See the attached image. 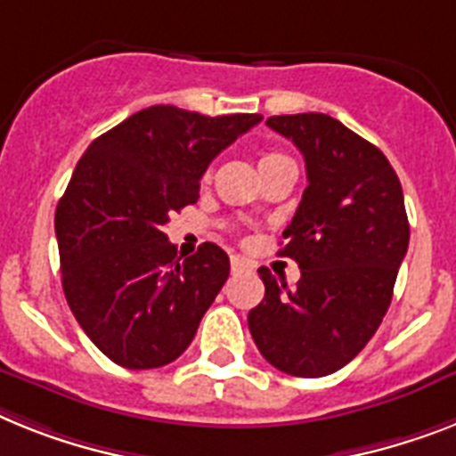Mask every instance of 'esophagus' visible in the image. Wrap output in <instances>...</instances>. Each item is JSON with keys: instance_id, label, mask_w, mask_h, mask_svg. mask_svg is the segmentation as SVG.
Instances as JSON below:
<instances>
[{"instance_id": "esophagus-1", "label": "esophagus", "mask_w": 456, "mask_h": 456, "mask_svg": "<svg viewBox=\"0 0 456 456\" xmlns=\"http://www.w3.org/2000/svg\"><path fill=\"white\" fill-rule=\"evenodd\" d=\"M248 266V262L239 255H232V271H243Z\"/></svg>"}]
</instances>
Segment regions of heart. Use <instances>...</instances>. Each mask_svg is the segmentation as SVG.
Segmentation results:
<instances>
[{
  "instance_id": "b5f03b06",
  "label": "heart",
  "mask_w": 456,
  "mask_h": 456,
  "mask_svg": "<svg viewBox=\"0 0 456 456\" xmlns=\"http://www.w3.org/2000/svg\"><path fill=\"white\" fill-rule=\"evenodd\" d=\"M289 162V157L278 155V152H266V155L259 157V169H266V167H273V164Z\"/></svg>"
}]
</instances>
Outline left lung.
<instances>
[{
    "instance_id": "8db88e82",
    "label": "left lung",
    "mask_w": 456,
    "mask_h": 456,
    "mask_svg": "<svg viewBox=\"0 0 456 456\" xmlns=\"http://www.w3.org/2000/svg\"><path fill=\"white\" fill-rule=\"evenodd\" d=\"M266 125L305 159L308 187L278 252L301 278L289 289L262 266L266 292L248 327L271 366L322 378L357 357L387 313L411 239L403 190L387 157L336 118L297 113Z\"/></svg>"
}]
</instances>
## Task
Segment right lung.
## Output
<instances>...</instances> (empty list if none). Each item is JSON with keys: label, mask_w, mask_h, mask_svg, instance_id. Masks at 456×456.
<instances>
[{"label": "right lung", "mask_w": 456, "mask_h": 456, "mask_svg": "<svg viewBox=\"0 0 456 456\" xmlns=\"http://www.w3.org/2000/svg\"><path fill=\"white\" fill-rule=\"evenodd\" d=\"M257 113L201 116L151 106L90 143L55 210L67 304L90 340L125 369H157L192 343L229 275L216 243L178 257L164 224L197 204L208 164Z\"/></svg>", "instance_id": "1"}]
</instances>
